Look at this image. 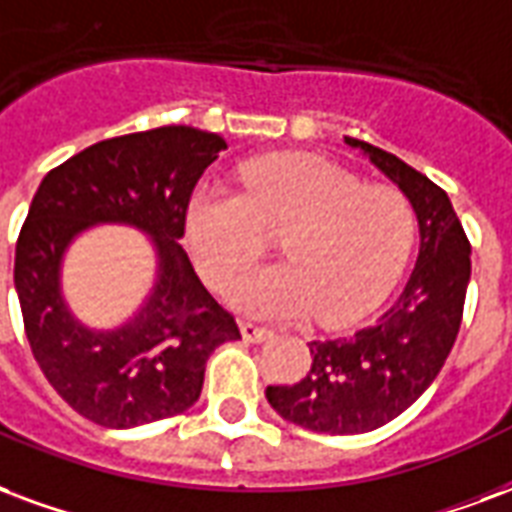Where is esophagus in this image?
<instances>
[{"instance_id":"34e87169","label":"esophagus","mask_w":512,"mask_h":512,"mask_svg":"<svg viewBox=\"0 0 512 512\" xmlns=\"http://www.w3.org/2000/svg\"><path fill=\"white\" fill-rule=\"evenodd\" d=\"M238 328H241L244 342H266V339H271V331H268V328H260V325L255 323H241Z\"/></svg>"}]
</instances>
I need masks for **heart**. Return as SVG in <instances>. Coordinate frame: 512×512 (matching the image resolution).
I'll return each instance as SVG.
<instances>
[{"mask_svg": "<svg viewBox=\"0 0 512 512\" xmlns=\"http://www.w3.org/2000/svg\"><path fill=\"white\" fill-rule=\"evenodd\" d=\"M241 189L200 184L187 203L184 241L200 274L225 290L282 233L285 263L257 268L227 293L255 317H304L344 325L391 293L418 236L410 198L366 187L342 165L312 154L246 162Z\"/></svg>", "mask_w": 512, "mask_h": 512, "instance_id": "heart-1", "label": "heart"}]
</instances>
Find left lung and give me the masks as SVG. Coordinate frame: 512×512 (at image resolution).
Wrapping results in <instances>:
<instances>
[{
    "label": "left lung",
    "mask_w": 512,
    "mask_h": 512,
    "mask_svg": "<svg viewBox=\"0 0 512 512\" xmlns=\"http://www.w3.org/2000/svg\"><path fill=\"white\" fill-rule=\"evenodd\" d=\"M363 151L410 198L420 249L399 301L369 328L309 342L312 369L295 385H268L266 399L295 426L366 434L399 418L429 388L456 342L469 285V241L450 198L407 162L358 138Z\"/></svg>",
    "instance_id": "left-lung-1"
}]
</instances>
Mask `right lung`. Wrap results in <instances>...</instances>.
Wrapping results in <instances>:
<instances>
[{
	"label": "right lung",
	"instance_id": "right-lung-1",
	"mask_svg": "<svg viewBox=\"0 0 512 512\" xmlns=\"http://www.w3.org/2000/svg\"><path fill=\"white\" fill-rule=\"evenodd\" d=\"M222 149L217 132L181 124L132 132L83 149L34 192L13 271L26 339L56 393L97 426L135 429L189 410L208 355L241 339L179 244L192 189ZM97 224L135 226L158 257L150 295L116 329L83 326L61 290L66 249Z\"/></svg>",
	"mask_w": 512,
	"mask_h": 512
}]
</instances>
